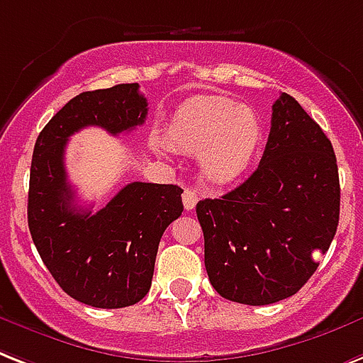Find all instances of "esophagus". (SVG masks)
Here are the masks:
<instances>
[{
    "label": "esophagus",
    "mask_w": 363,
    "mask_h": 363,
    "mask_svg": "<svg viewBox=\"0 0 363 363\" xmlns=\"http://www.w3.org/2000/svg\"><path fill=\"white\" fill-rule=\"evenodd\" d=\"M196 202H199V195H196V191L193 189H185L184 191V208L187 211L195 210Z\"/></svg>",
    "instance_id": "esophagus-1"
}]
</instances>
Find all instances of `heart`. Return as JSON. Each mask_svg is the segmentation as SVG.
Returning a JSON list of instances; mask_svg holds the SVG:
<instances>
[{"mask_svg":"<svg viewBox=\"0 0 363 363\" xmlns=\"http://www.w3.org/2000/svg\"><path fill=\"white\" fill-rule=\"evenodd\" d=\"M164 140L172 150L199 153L202 174L211 184L225 185L253 163L262 142V123L247 104H234L221 95H196L174 110ZM152 146L157 152L167 150L157 136Z\"/></svg>","mask_w":363,"mask_h":363,"instance_id":"b5f03b06","label":"heart"}]
</instances>
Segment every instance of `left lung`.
<instances>
[{"label": "left lung", "mask_w": 363, "mask_h": 363, "mask_svg": "<svg viewBox=\"0 0 363 363\" xmlns=\"http://www.w3.org/2000/svg\"><path fill=\"white\" fill-rule=\"evenodd\" d=\"M339 174L332 142L294 97L272 106L259 168L219 199L196 204L211 286L245 306H268L315 274L339 223Z\"/></svg>", "instance_id": "obj_1"}]
</instances>
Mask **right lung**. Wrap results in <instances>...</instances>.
Instances as JSON below:
<instances>
[{
	"label": "right lung",
	"mask_w": 363,
	"mask_h": 363,
	"mask_svg": "<svg viewBox=\"0 0 363 363\" xmlns=\"http://www.w3.org/2000/svg\"><path fill=\"white\" fill-rule=\"evenodd\" d=\"M147 116L138 84L77 95L39 133L28 193V225L40 259L74 300L101 309L133 306L152 286L163 232L184 211L178 185L133 182L97 213L74 204L65 172L69 136L84 127L133 131Z\"/></svg>",
	"instance_id": "add662e5"
}]
</instances>
